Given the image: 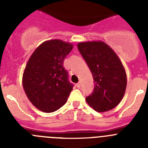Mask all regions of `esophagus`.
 Wrapping results in <instances>:
<instances>
[{
  "label": "esophagus",
  "mask_w": 148,
  "mask_h": 148,
  "mask_svg": "<svg viewBox=\"0 0 148 148\" xmlns=\"http://www.w3.org/2000/svg\"><path fill=\"white\" fill-rule=\"evenodd\" d=\"M75 86H76V87H78V88H80V87H81V83H80V82H78V83H77L76 84H75Z\"/></svg>",
  "instance_id": "obj_1"
}]
</instances>
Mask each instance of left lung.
<instances>
[{
    "label": "left lung",
    "mask_w": 148,
    "mask_h": 148,
    "mask_svg": "<svg viewBox=\"0 0 148 148\" xmlns=\"http://www.w3.org/2000/svg\"><path fill=\"white\" fill-rule=\"evenodd\" d=\"M94 80L93 91L86 97L90 107L105 112L118 105L125 95L127 76L125 68L114 51L102 41L78 44Z\"/></svg>",
    "instance_id": "obj_1"
}]
</instances>
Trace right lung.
<instances>
[{
    "mask_svg": "<svg viewBox=\"0 0 148 148\" xmlns=\"http://www.w3.org/2000/svg\"><path fill=\"white\" fill-rule=\"evenodd\" d=\"M73 46L61 40L40 44L28 61L23 75L27 96L35 108L52 113L67 101L73 84L69 81L64 60Z\"/></svg>",
    "mask_w": 148,
    "mask_h": 148,
    "instance_id": "obj_1",
    "label": "right lung"
}]
</instances>
